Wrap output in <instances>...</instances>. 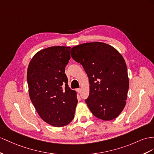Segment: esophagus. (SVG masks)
Here are the masks:
<instances>
[{"mask_svg":"<svg viewBox=\"0 0 154 154\" xmlns=\"http://www.w3.org/2000/svg\"><path fill=\"white\" fill-rule=\"evenodd\" d=\"M81 88H77V90H76V91H77V93H80L81 92Z\"/></svg>","mask_w":154,"mask_h":154,"instance_id":"obj_1","label":"esophagus"}]
</instances>
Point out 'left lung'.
I'll return each instance as SVG.
<instances>
[{"instance_id": "1", "label": "left lung", "mask_w": 154, "mask_h": 154, "mask_svg": "<svg viewBox=\"0 0 154 154\" xmlns=\"http://www.w3.org/2000/svg\"><path fill=\"white\" fill-rule=\"evenodd\" d=\"M70 53L88 77L90 94L85 102L90 111L101 120L115 119L125 107L129 89L123 57L113 47L99 42L75 46Z\"/></svg>"}]
</instances>
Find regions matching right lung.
<instances>
[{"label":"right lung","mask_w":154,"mask_h":154,"mask_svg":"<svg viewBox=\"0 0 154 154\" xmlns=\"http://www.w3.org/2000/svg\"><path fill=\"white\" fill-rule=\"evenodd\" d=\"M70 49L54 46L39 51L27 69L31 101L42 119L54 127H62L73 120L78 102L65 73Z\"/></svg>","instance_id":"1"}]
</instances>
